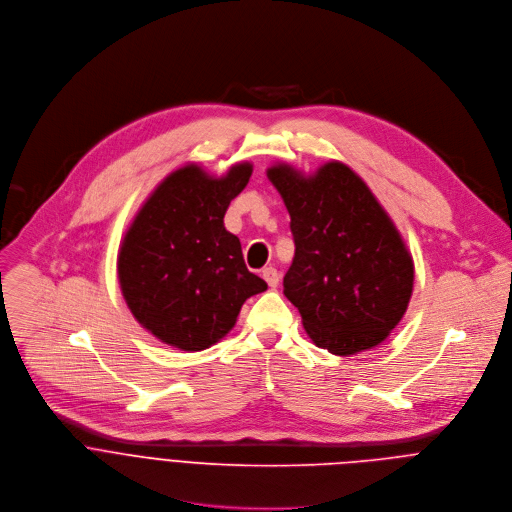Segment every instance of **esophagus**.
Returning <instances> with one entry per match:
<instances>
[{"mask_svg": "<svg viewBox=\"0 0 512 512\" xmlns=\"http://www.w3.org/2000/svg\"><path fill=\"white\" fill-rule=\"evenodd\" d=\"M262 278L266 280V284H268L270 288H276L278 282H280V274H278V270L272 268V266H268V268L262 270Z\"/></svg>", "mask_w": 512, "mask_h": 512, "instance_id": "34e87169", "label": "esophagus"}]
</instances>
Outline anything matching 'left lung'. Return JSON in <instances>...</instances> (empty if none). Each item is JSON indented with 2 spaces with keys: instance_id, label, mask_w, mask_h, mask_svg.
Here are the masks:
<instances>
[{
  "instance_id": "left-lung-1",
  "label": "left lung",
  "mask_w": 512,
  "mask_h": 512,
  "mask_svg": "<svg viewBox=\"0 0 512 512\" xmlns=\"http://www.w3.org/2000/svg\"><path fill=\"white\" fill-rule=\"evenodd\" d=\"M290 214L284 296L317 347L349 357L383 343L414 292V258L369 185L345 163L266 169Z\"/></svg>"
}]
</instances>
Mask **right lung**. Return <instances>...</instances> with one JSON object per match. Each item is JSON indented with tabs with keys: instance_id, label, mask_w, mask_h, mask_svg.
<instances>
[{
	"instance_id": "right-lung-1",
	"label": "right lung",
	"mask_w": 512,
	"mask_h": 512,
	"mask_svg": "<svg viewBox=\"0 0 512 512\" xmlns=\"http://www.w3.org/2000/svg\"><path fill=\"white\" fill-rule=\"evenodd\" d=\"M250 175L248 161L220 177L187 163L149 193L127 228L117 254L121 292L137 323L161 343L181 351L216 345L234 329L242 304L268 288L224 226Z\"/></svg>"
}]
</instances>
